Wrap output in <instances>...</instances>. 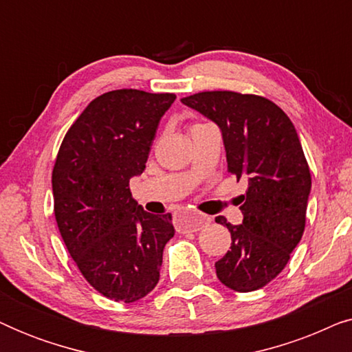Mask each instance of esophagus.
Returning <instances> with one entry per match:
<instances>
[{
    "label": "esophagus",
    "instance_id": "1",
    "mask_svg": "<svg viewBox=\"0 0 352 352\" xmlns=\"http://www.w3.org/2000/svg\"><path fill=\"white\" fill-rule=\"evenodd\" d=\"M210 218L205 214H189V216H181L179 219L176 221V229L177 232L187 234V232H197L201 228H205L206 224L210 223Z\"/></svg>",
    "mask_w": 352,
    "mask_h": 352
}]
</instances>
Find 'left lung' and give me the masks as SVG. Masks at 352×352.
<instances>
[{
  "label": "left lung",
  "mask_w": 352,
  "mask_h": 352,
  "mask_svg": "<svg viewBox=\"0 0 352 352\" xmlns=\"http://www.w3.org/2000/svg\"><path fill=\"white\" fill-rule=\"evenodd\" d=\"M181 102L218 124L229 171L248 179L242 224L216 218L232 243L214 267L230 290L254 292L282 272L305 232L311 173L300 138L285 112L259 96L205 91Z\"/></svg>",
  "instance_id": "1"
}]
</instances>
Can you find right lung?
Here are the masks:
<instances>
[{
	"label": "right lung",
	"instance_id": "1",
	"mask_svg": "<svg viewBox=\"0 0 352 352\" xmlns=\"http://www.w3.org/2000/svg\"><path fill=\"white\" fill-rule=\"evenodd\" d=\"M175 99L109 91L91 100L57 153L52 195L59 232L83 277L109 300L134 302L148 295L175 235L170 213H147L129 190Z\"/></svg>",
	"mask_w": 352,
	"mask_h": 352
}]
</instances>
